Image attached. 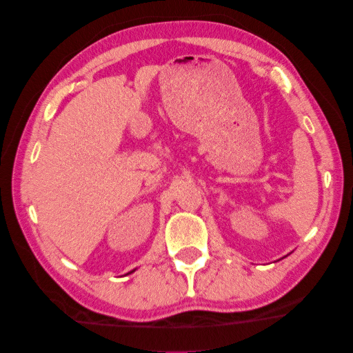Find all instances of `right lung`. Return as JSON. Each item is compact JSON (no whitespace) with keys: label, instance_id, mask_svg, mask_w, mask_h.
<instances>
[{"label":"right lung","instance_id":"add662e5","mask_svg":"<svg viewBox=\"0 0 353 353\" xmlns=\"http://www.w3.org/2000/svg\"><path fill=\"white\" fill-rule=\"evenodd\" d=\"M133 271H134V270H133ZM133 271H130V273H133Z\"/></svg>","mask_w":353,"mask_h":353}]
</instances>
